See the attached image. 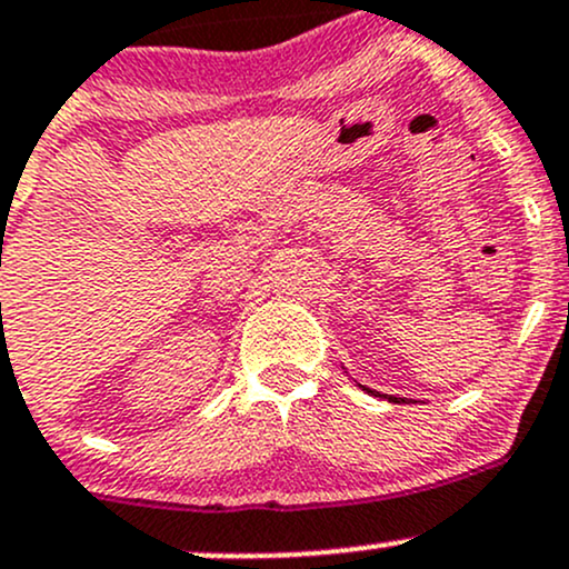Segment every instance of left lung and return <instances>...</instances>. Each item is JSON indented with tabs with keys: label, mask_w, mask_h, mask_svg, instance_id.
<instances>
[{
	"label": "left lung",
	"mask_w": 569,
	"mask_h": 569,
	"mask_svg": "<svg viewBox=\"0 0 569 569\" xmlns=\"http://www.w3.org/2000/svg\"><path fill=\"white\" fill-rule=\"evenodd\" d=\"M361 389H365V386H361ZM365 391H370V395H378V391H372V389H365ZM380 397V395H378ZM386 399H389V402H397V405H402V402H408V399L405 397H391V395H383Z\"/></svg>",
	"instance_id": "left-lung-1"
}]
</instances>
